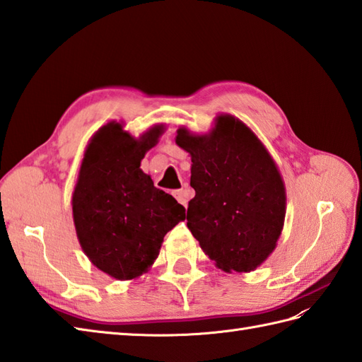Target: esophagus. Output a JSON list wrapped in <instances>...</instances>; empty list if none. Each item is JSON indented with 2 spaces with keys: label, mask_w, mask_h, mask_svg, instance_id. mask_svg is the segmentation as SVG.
Returning <instances> with one entry per match:
<instances>
[{
  "label": "esophagus",
  "mask_w": 362,
  "mask_h": 362,
  "mask_svg": "<svg viewBox=\"0 0 362 362\" xmlns=\"http://www.w3.org/2000/svg\"><path fill=\"white\" fill-rule=\"evenodd\" d=\"M173 197L178 199V203H181L182 206H187V202H189V198L192 195L189 194L187 189H180V190H175L173 192Z\"/></svg>",
  "instance_id": "obj_1"
}]
</instances>
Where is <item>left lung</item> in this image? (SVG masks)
I'll return each instance as SVG.
<instances>
[{
  "instance_id": "left-lung-1",
  "label": "left lung",
  "mask_w": 362,
  "mask_h": 362,
  "mask_svg": "<svg viewBox=\"0 0 362 362\" xmlns=\"http://www.w3.org/2000/svg\"><path fill=\"white\" fill-rule=\"evenodd\" d=\"M176 146L192 159L187 228L224 272H251L282 234L286 190L276 160L243 120L218 115L203 134L176 130Z\"/></svg>"
}]
</instances>
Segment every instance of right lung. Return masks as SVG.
Returning a JSON list of instances; mask_svg holds the SVG:
<instances>
[{
	"mask_svg": "<svg viewBox=\"0 0 362 362\" xmlns=\"http://www.w3.org/2000/svg\"><path fill=\"white\" fill-rule=\"evenodd\" d=\"M164 132V124H155L134 138L122 120H111L91 136L78 167L71 197L78 243L95 268L116 280L146 274L164 235L186 220V209L141 168Z\"/></svg>",
	"mask_w": 362,
	"mask_h": 362,
	"instance_id": "obj_1",
	"label": "right lung"
}]
</instances>
